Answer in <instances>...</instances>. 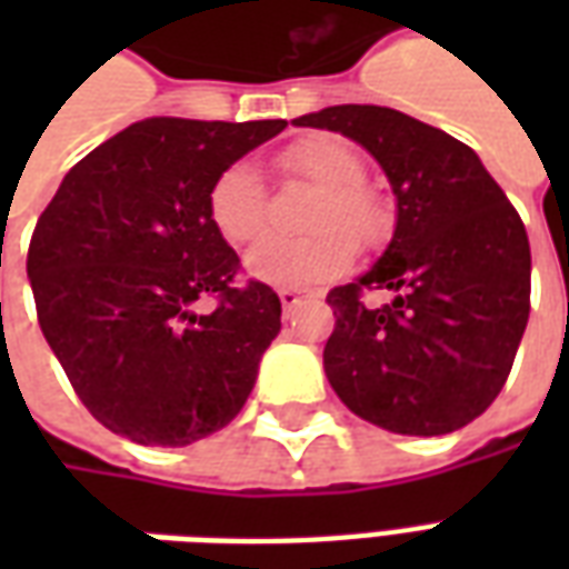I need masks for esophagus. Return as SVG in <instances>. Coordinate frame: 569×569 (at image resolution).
<instances>
[{"instance_id":"obj_1","label":"esophagus","mask_w":569,"mask_h":569,"mask_svg":"<svg viewBox=\"0 0 569 569\" xmlns=\"http://www.w3.org/2000/svg\"><path fill=\"white\" fill-rule=\"evenodd\" d=\"M277 296H280V305H283L286 313H292V310H296L298 305H305V301H310V298H313V292H301V289H280Z\"/></svg>"}]
</instances>
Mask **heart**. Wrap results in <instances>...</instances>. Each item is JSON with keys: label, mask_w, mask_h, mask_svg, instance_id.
<instances>
[{"label": "heart", "mask_w": 569, "mask_h": 569, "mask_svg": "<svg viewBox=\"0 0 569 569\" xmlns=\"http://www.w3.org/2000/svg\"><path fill=\"white\" fill-rule=\"evenodd\" d=\"M289 182L317 188L308 210V237H268L247 256V271L271 286H313L341 273L359 249H378L393 231L390 207L369 179L366 154L335 133H310L277 151ZM216 231L247 247L268 228L271 191L252 161H234L216 176L207 198Z\"/></svg>", "instance_id": "1"}]
</instances>
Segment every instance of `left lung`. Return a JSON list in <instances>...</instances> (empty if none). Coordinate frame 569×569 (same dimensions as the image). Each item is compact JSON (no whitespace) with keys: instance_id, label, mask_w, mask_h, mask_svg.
<instances>
[{"instance_id":"left-lung-1","label":"left lung","mask_w":569,"mask_h":569,"mask_svg":"<svg viewBox=\"0 0 569 569\" xmlns=\"http://www.w3.org/2000/svg\"><path fill=\"white\" fill-rule=\"evenodd\" d=\"M338 130L378 158L396 191V234L357 283L326 296L335 329L322 369L338 399L375 427L445 436L500 396L530 313L521 216L478 154L387 106H329L296 118ZM390 288V306L365 292Z\"/></svg>"}]
</instances>
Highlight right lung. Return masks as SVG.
<instances>
[{
  "instance_id": "add662e5",
  "label": "right lung",
  "mask_w": 569,
  "mask_h": 569,
  "mask_svg": "<svg viewBox=\"0 0 569 569\" xmlns=\"http://www.w3.org/2000/svg\"><path fill=\"white\" fill-rule=\"evenodd\" d=\"M277 121L146 118L81 158L27 252L44 341L81 406L140 445L182 448L228 427L280 332V298L240 283L207 198ZM212 297L210 315L190 310Z\"/></svg>"
}]
</instances>
